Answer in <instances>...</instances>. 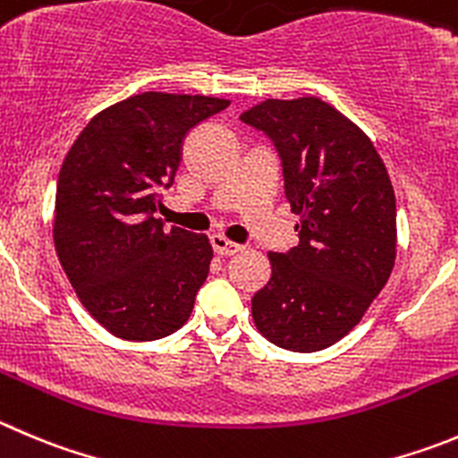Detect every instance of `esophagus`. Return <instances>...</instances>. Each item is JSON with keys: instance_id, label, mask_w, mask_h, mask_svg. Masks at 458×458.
I'll list each match as a JSON object with an SVG mask.
<instances>
[{"instance_id": "1", "label": "esophagus", "mask_w": 458, "mask_h": 458, "mask_svg": "<svg viewBox=\"0 0 458 458\" xmlns=\"http://www.w3.org/2000/svg\"><path fill=\"white\" fill-rule=\"evenodd\" d=\"M209 242H212V249H215V253L221 255V258H230V255H234L242 250V246H239V243L230 242V239H225L224 234H212V237H209Z\"/></svg>"}]
</instances>
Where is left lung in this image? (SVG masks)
<instances>
[{"instance_id": "1", "label": "left lung", "mask_w": 458, "mask_h": 458, "mask_svg": "<svg viewBox=\"0 0 458 458\" xmlns=\"http://www.w3.org/2000/svg\"><path fill=\"white\" fill-rule=\"evenodd\" d=\"M282 157L301 243L268 253L271 277L253 296L271 344L316 352L344 339L388 282L397 253L395 191L370 138L320 101L267 99L242 113Z\"/></svg>"}]
</instances>
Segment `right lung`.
Returning a JSON list of instances; mask_svg holds the SVG:
<instances>
[{
	"label": "right lung",
	"instance_id": "add662e5",
	"mask_svg": "<svg viewBox=\"0 0 458 458\" xmlns=\"http://www.w3.org/2000/svg\"><path fill=\"white\" fill-rule=\"evenodd\" d=\"M228 106L203 94H135L94 114L63 160L55 253L81 305L119 339L169 336L194 310L212 262L209 239L165 230L153 212L187 132Z\"/></svg>",
	"mask_w": 458,
	"mask_h": 458
}]
</instances>
